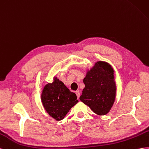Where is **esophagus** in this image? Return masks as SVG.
<instances>
[{
  "label": "esophagus",
  "instance_id": "obj_1",
  "mask_svg": "<svg viewBox=\"0 0 149 149\" xmlns=\"http://www.w3.org/2000/svg\"><path fill=\"white\" fill-rule=\"evenodd\" d=\"M75 93H76V95H77V98L79 99V97H80V92H79V91H77L75 92Z\"/></svg>",
  "mask_w": 149,
  "mask_h": 149
}]
</instances>
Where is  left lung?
<instances>
[{
    "label": "left lung",
    "mask_w": 149,
    "mask_h": 149,
    "mask_svg": "<svg viewBox=\"0 0 149 149\" xmlns=\"http://www.w3.org/2000/svg\"><path fill=\"white\" fill-rule=\"evenodd\" d=\"M113 72L109 63L99 61L84 79L85 88L80 100L99 116H104L110 111L116 99Z\"/></svg>",
    "instance_id": "obj_1"
}]
</instances>
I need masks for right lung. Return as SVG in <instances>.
Here are the masks:
<instances>
[{
	"label": "right lung",
	"instance_id": "add662e5",
	"mask_svg": "<svg viewBox=\"0 0 149 149\" xmlns=\"http://www.w3.org/2000/svg\"><path fill=\"white\" fill-rule=\"evenodd\" d=\"M77 99L75 93L71 92L57 77L52 83L45 85L41 95L42 102L47 112L56 120L65 117L79 102Z\"/></svg>",
	"mask_w": 149,
	"mask_h": 149
}]
</instances>
